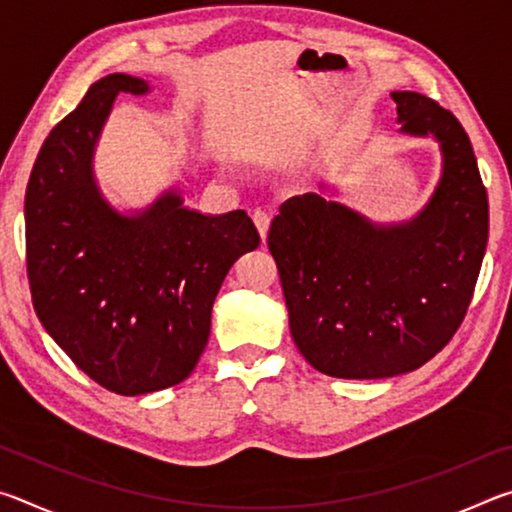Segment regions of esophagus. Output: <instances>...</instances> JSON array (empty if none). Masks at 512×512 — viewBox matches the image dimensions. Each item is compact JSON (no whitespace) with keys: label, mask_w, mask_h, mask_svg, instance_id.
Segmentation results:
<instances>
[{"label":"esophagus","mask_w":512,"mask_h":512,"mask_svg":"<svg viewBox=\"0 0 512 512\" xmlns=\"http://www.w3.org/2000/svg\"><path fill=\"white\" fill-rule=\"evenodd\" d=\"M253 221H255V225H257L259 235H262V239L266 241L268 225H271V214H268L266 210H255V212H253Z\"/></svg>","instance_id":"esophagus-1"}]
</instances>
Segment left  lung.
I'll return each instance as SVG.
<instances>
[{
	"mask_svg": "<svg viewBox=\"0 0 512 512\" xmlns=\"http://www.w3.org/2000/svg\"><path fill=\"white\" fill-rule=\"evenodd\" d=\"M391 97L400 133L433 137L443 153L429 203L384 225L309 192L284 201L268 230L293 341L329 377H395L436 357L463 323L488 244V194L461 121L424 94Z\"/></svg>",
	"mask_w": 512,
	"mask_h": 512,
	"instance_id": "left-lung-1",
	"label": "left lung"
}]
</instances>
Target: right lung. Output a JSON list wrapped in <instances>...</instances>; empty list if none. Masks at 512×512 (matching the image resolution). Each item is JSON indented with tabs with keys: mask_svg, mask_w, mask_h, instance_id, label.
<instances>
[{
	"mask_svg": "<svg viewBox=\"0 0 512 512\" xmlns=\"http://www.w3.org/2000/svg\"><path fill=\"white\" fill-rule=\"evenodd\" d=\"M149 83L108 74L49 133L33 164L24 221L33 307L63 352L117 395H144L192 375L210 339L216 293L259 246L244 210L210 216L169 189L119 212L94 178V149L119 92Z\"/></svg>",
	"mask_w": 512,
	"mask_h": 512,
	"instance_id": "add662e5",
	"label": "right lung"
}]
</instances>
